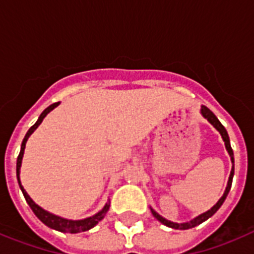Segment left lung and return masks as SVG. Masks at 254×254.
Wrapping results in <instances>:
<instances>
[{
	"label": "left lung",
	"instance_id": "left-lung-1",
	"mask_svg": "<svg viewBox=\"0 0 254 254\" xmlns=\"http://www.w3.org/2000/svg\"><path fill=\"white\" fill-rule=\"evenodd\" d=\"M201 113H202V116L205 117V118H207L208 122H210L211 125L214 126L215 128H216L217 131H219L220 133H221V137H223L224 142H225V147H226V150H228L229 155H230V158H232V163H234V154H233V149H232V146H230V140H229L228 132H226L225 127H224V126L221 125V123H220V121L217 120L216 116H215V114L212 113V112H211L207 107H205V105H202V109H201ZM233 176H234V165H233V169H232V172H230V177H229L228 186H226V190H225V192H224L223 197H221V198H220L219 201H217L216 205H215L214 207L211 208V210L206 211L205 214L199 215V216H197L196 219L190 220V223H185V224L172 223V221H169V220L164 219L163 216H160V215H159L158 212H155V211L152 210V208H151L152 215H154V216L156 217V219H158L159 221H160V223H163L164 225L169 226V228H173V229H179V230H186V229L194 228V226L199 225V224H201V223H203V221H206V220H207L208 217L212 216V215H214L215 212H216V211L219 210L220 206L223 205L224 201H225V198H226V196H228L229 190H230V187H232Z\"/></svg>",
	"mask_w": 254,
	"mask_h": 254
}]
</instances>
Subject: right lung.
I'll return each instance as SVG.
<instances>
[{
    "instance_id": "1",
    "label": "right lung",
    "mask_w": 254,
    "mask_h": 254,
    "mask_svg": "<svg viewBox=\"0 0 254 254\" xmlns=\"http://www.w3.org/2000/svg\"><path fill=\"white\" fill-rule=\"evenodd\" d=\"M60 104V103H53V104L49 105L47 109H44L43 113L40 114V117L38 118L37 122L34 123V125L31 126L30 128H29V131L26 132L25 137H24V140H22V143H21V150H20V154L19 156H17V161H16V174H17V181H19V185H20V188H21L22 190V194H24V197H25L26 202L29 203V206H30V208L33 210V212L35 214V216L38 217V219L42 221V223L46 224L47 226H49V228L55 229V230H58V232H62V233H81V232H86V230H89V229H91L93 226H95L96 224L99 223L100 220L103 219V217L105 216V214H107V211L109 210V203H107V205L104 206V208H103L100 212H98L96 215H94V216L91 217H87V219H84V220H77V221H73V220H67V219H62V217H58L56 216V215H52L49 214V212H47V211H44L43 208L39 207V206L37 205V203L33 201V199L29 197V194L26 193L25 190L22 188L21 183H20V179H19V174H20V167H21V160H22V155H24V150H25V143L26 141H28V137L30 136L33 132L35 131V128H37L38 126L42 123V121H43L44 117L47 116V114L49 113V112L52 111V109H55L57 105Z\"/></svg>"
}]
</instances>
